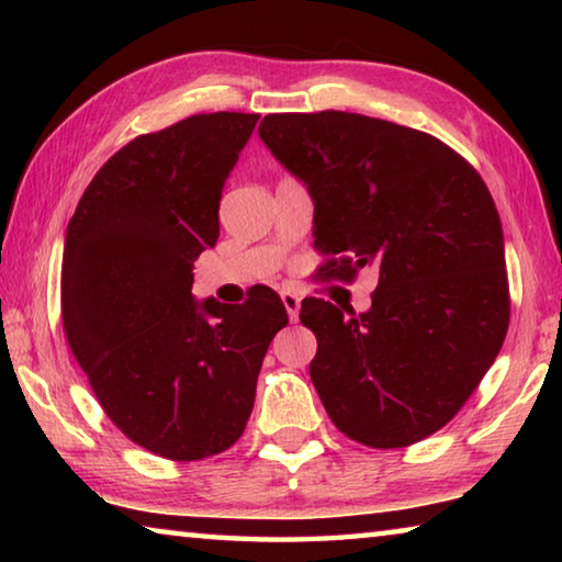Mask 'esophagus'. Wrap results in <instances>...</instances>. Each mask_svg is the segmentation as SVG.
<instances>
[{"label": "esophagus", "mask_w": 562, "mask_h": 562, "mask_svg": "<svg viewBox=\"0 0 562 562\" xmlns=\"http://www.w3.org/2000/svg\"><path fill=\"white\" fill-rule=\"evenodd\" d=\"M282 297V304H284V310H288V317H290V322H297V317H300V304H302V300L297 297V294L294 292H282L280 294Z\"/></svg>", "instance_id": "obj_1"}]
</instances>
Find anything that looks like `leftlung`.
Segmentation results:
<instances>
[{
    "label": "left lung",
    "instance_id": "1",
    "mask_svg": "<svg viewBox=\"0 0 562 562\" xmlns=\"http://www.w3.org/2000/svg\"><path fill=\"white\" fill-rule=\"evenodd\" d=\"M270 154L315 203V245L351 278L376 268L367 312L307 297L310 376L341 434L402 449L439 431L488 372L508 331L496 203L439 138L361 113H270Z\"/></svg>",
    "mask_w": 562,
    "mask_h": 562
}]
</instances>
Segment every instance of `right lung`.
I'll use <instances>...</instances> for the list:
<instances>
[{
  "mask_svg": "<svg viewBox=\"0 0 562 562\" xmlns=\"http://www.w3.org/2000/svg\"><path fill=\"white\" fill-rule=\"evenodd\" d=\"M258 119L198 113L133 138L93 176L66 227L61 317L74 357L111 422L170 461L240 439L265 351L288 325L270 288L245 304L190 292Z\"/></svg>",
  "mask_w": 562,
  "mask_h": 562,
  "instance_id": "1",
  "label": "right lung"
}]
</instances>
